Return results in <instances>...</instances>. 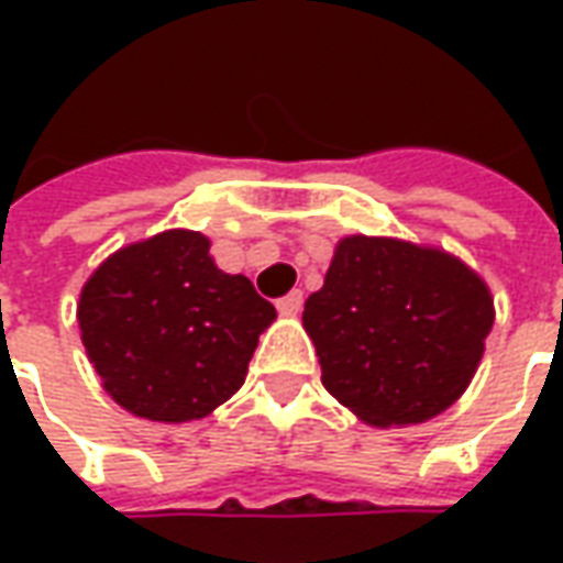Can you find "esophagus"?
I'll use <instances>...</instances> for the list:
<instances>
[{"label": "esophagus", "instance_id": "1", "mask_svg": "<svg viewBox=\"0 0 563 563\" xmlns=\"http://www.w3.org/2000/svg\"><path fill=\"white\" fill-rule=\"evenodd\" d=\"M301 307H305V295L298 292V289L277 301V310H280L283 317H298V313H301Z\"/></svg>", "mask_w": 563, "mask_h": 563}]
</instances>
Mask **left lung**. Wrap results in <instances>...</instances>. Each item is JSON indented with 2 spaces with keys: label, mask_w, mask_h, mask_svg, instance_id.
I'll use <instances>...</instances> for the list:
<instances>
[{
  "label": "left lung",
  "mask_w": 563,
  "mask_h": 563,
  "mask_svg": "<svg viewBox=\"0 0 563 563\" xmlns=\"http://www.w3.org/2000/svg\"><path fill=\"white\" fill-rule=\"evenodd\" d=\"M322 386L374 428H407L459 401L495 325L488 283L440 246L346 234L305 301Z\"/></svg>",
  "instance_id": "1"
}]
</instances>
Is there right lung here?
I'll return each mask as SVG.
<instances>
[{"label":"right lung","mask_w":563,"mask_h":563,"mask_svg":"<svg viewBox=\"0 0 563 563\" xmlns=\"http://www.w3.org/2000/svg\"><path fill=\"white\" fill-rule=\"evenodd\" d=\"M277 319L210 241L168 229L120 246L84 283L80 341L102 389L150 422L205 419L244 386L258 334Z\"/></svg>","instance_id":"obj_1"}]
</instances>
